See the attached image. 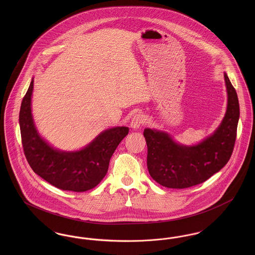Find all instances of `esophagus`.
Here are the masks:
<instances>
[{"instance_id":"34e87169","label":"esophagus","mask_w":255,"mask_h":255,"mask_svg":"<svg viewBox=\"0 0 255 255\" xmlns=\"http://www.w3.org/2000/svg\"><path fill=\"white\" fill-rule=\"evenodd\" d=\"M145 122V119L144 116L141 114H136L134 115L131 121V127L133 129H138L141 125H143Z\"/></svg>"}]
</instances>
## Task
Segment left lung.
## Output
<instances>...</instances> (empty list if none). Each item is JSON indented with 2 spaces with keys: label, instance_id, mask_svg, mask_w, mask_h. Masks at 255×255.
Returning <instances> with one entry per match:
<instances>
[{
  "label": "left lung",
  "instance_id": "8db88e82",
  "mask_svg": "<svg viewBox=\"0 0 255 255\" xmlns=\"http://www.w3.org/2000/svg\"><path fill=\"white\" fill-rule=\"evenodd\" d=\"M228 107L217 130L199 144L181 145L165 132L146 128L150 176L168 188H187L206 182L230 160L235 144L240 108L237 93L225 73Z\"/></svg>",
  "mask_w": 255,
  "mask_h": 255
}]
</instances>
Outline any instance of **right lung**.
<instances>
[{
    "instance_id": "add662e5",
    "label": "right lung",
    "mask_w": 255,
    "mask_h": 255,
    "mask_svg": "<svg viewBox=\"0 0 255 255\" xmlns=\"http://www.w3.org/2000/svg\"><path fill=\"white\" fill-rule=\"evenodd\" d=\"M32 91L33 79L19 114L22 144L28 164L38 176L62 190L84 192L96 187L107 174L110 158L128 134L129 128L108 129L79 151L54 149L37 132L31 115Z\"/></svg>"
}]
</instances>
